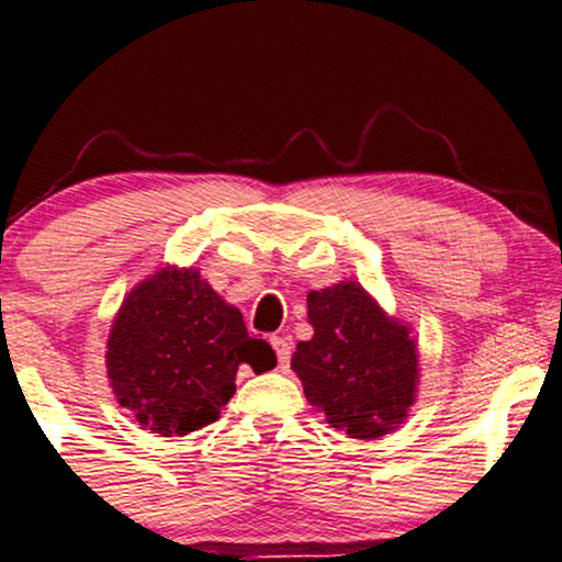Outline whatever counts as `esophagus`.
Listing matches in <instances>:
<instances>
[{"label": "esophagus", "instance_id": "34e87169", "mask_svg": "<svg viewBox=\"0 0 562 562\" xmlns=\"http://www.w3.org/2000/svg\"><path fill=\"white\" fill-rule=\"evenodd\" d=\"M269 344H272V349L277 351V362H280L282 368H288L290 351H293V341H290L288 336H272Z\"/></svg>", "mask_w": 562, "mask_h": 562}]
</instances>
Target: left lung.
I'll use <instances>...</instances> for the list:
<instances>
[{"instance_id":"8db88e82","label":"left lung","mask_w":562,"mask_h":562,"mask_svg":"<svg viewBox=\"0 0 562 562\" xmlns=\"http://www.w3.org/2000/svg\"><path fill=\"white\" fill-rule=\"evenodd\" d=\"M313 339L297 344L293 370L328 424L378 439L406 418L418 359L408 328L391 321L359 282L308 293Z\"/></svg>"}]
</instances>
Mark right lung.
<instances>
[{"label":"right lung","instance_id":"add662e5","mask_svg":"<svg viewBox=\"0 0 562 562\" xmlns=\"http://www.w3.org/2000/svg\"><path fill=\"white\" fill-rule=\"evenodd\" d=\"M267 372L272 347L251 339L241 311L194 269H161L128 295L108 339V375L120 406L161 437L218 418L236 393L238 364Z\"/></svg>","mask_w":562,"mask_h":562}]
</instances>
